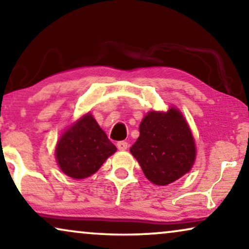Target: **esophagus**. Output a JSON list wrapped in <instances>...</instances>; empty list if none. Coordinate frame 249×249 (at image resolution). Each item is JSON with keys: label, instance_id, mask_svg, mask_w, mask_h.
Returning <instances> with one entry per match:
<instances>
[{"label": "esophagus", "instance_id": "obj_1", "mask_svg": "<svg viewBox=\"0 0 249 249\" xmlns=\"http://www.w3.org/2000/svg\"><path fill=\"white\" fill-rule=\"evenodd\" d=\"M117 147L119 151H125L128 148V142H117Z\"/></svg>", "mask_w": 249, "mask_h": 249}]
</instances>
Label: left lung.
<instances>
[{
    "label": "left lung",
    "instance_id": "8db88e82",
    "mask_svg": "<svg viewBox=\"0 0 249 249\" xmlns=\"http://www.w3.org/2000/svg\"><path fill=\"white\" fill-rule=\"evenodd\" d=\"M139 137L130 147L149 181L169 185L192 169L195 142L182 114L177 108L166 113L149 112L139 125Z\"/></svg>",
    "mask_w": 249,
    "mask_h": 249
}]
</instances>
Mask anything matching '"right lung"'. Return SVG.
Listing matches in <instances>:
<instances>
[{"label":"right lung","mask_w":249,"mask_h":249,"mask_svg":"<svg viewBox=\"0 0 249 249\" xmlns=\"http://www.w3.org/2000/svg\"><path fill=\"white\" fill-rule=\"evenodd\" d=\"M117 151L90 114L85 115L67 130L56 146V160L67 176L87 178L97 171Z\"/></svg>","instance_id":"right-lung-1"}]
</instances>
